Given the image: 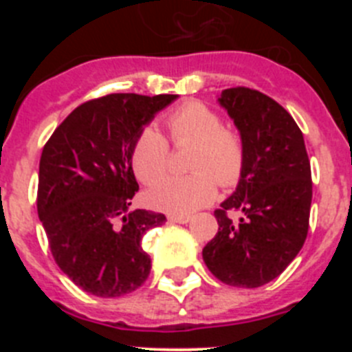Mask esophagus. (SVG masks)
<instances>
[{
  "mask_svg": "<svg viewBox=\"0 0 352 352\" xmlns=\"http://www.w3.org/2000/svg\"><path fill=\"white\" fill-rule=\"evenodd\" d=\"M170 223H188L190 222V217L188 214H169L167 217Z\"/></svg>",
  "mask_w": 352,
  "mask_h": 352,
  "instance_id": "esophagus-1",
  "label": "esophagus"
}]
</instances>
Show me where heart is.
<instances>
[{"mask_svg":"<svg viewBox=\"0 0 352 352\" xmlns=\"http://www.w3.org/2000/svg\"><path fill=\"white\" fill-rule=\"evenodd\" d=\"M167 132L176 146L194 144L190 155V176H169V146L166 138L153 126L138 133L132 144L130 162L139 182L151 185L148 199L151 206L170 214H190L206 206L217 195L220 186L238 183L245 164L243 139L222 120L213 109L201 102H186L167 116Z\"/></svg>","mask_w":352,"mask_h":352,"instance_id":"heart-1","label":"heart"}]
</instances>
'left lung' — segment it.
I'll use <instances>...</instances> for the list:
<instances>
[{"instance_id":"obj_1","label":"left lung","mask_w":352,"mask_h":352,"mask_svg":"<svg viewBox=\"0 0 352 352\" xmlns=\"http://www.w3.org/2000/svg\"><path fill=\"white\" fill-rule=\"evenodd\" d=\"M219 104L245 146L238 186L220 210L219 232L203 248L208 270L234 287H261L298 256L309 232L312 174L303 133L291 114L264 93L223 89ZM239 210L234 224L226 214Z\"/></svg>"}]
</instances>
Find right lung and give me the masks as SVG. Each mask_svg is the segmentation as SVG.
<instances>
[{"label": "right lung", "instance_id": "obj_1", "mask_svg": "<svg viewBox=\"0 0 352 352\" xmlns=\"http://www.w3.org/2000/svg\"><path fill=\"white\" fill-rule=\"evenodd\" d=\"M178 95L113 93L74 109L43 146L36 210L61 272L82 291L118 298L146 282V231L162 213L130 210L139 190L132 144Z\"/></svg>", "mask_w": 352, "mask_h": 352}]
</instances>
